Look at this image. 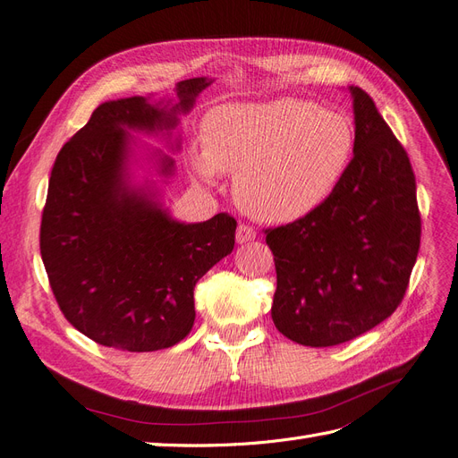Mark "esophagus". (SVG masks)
I'll list each match as a JSON object with an SVG mask.
<instances>
[{
    "label": "esophagus",
    "mask_w": 458,
    "mask_h": 458,
    "mask_svg": "<svg viewBox=\"0 0 458 458\" xmlns=\"http://www.w3.org/2000/svg\"><path fill=\"white\" fill-rule=\"evenodd\" d=\"M256 239V231L250 227V225H244V224H239L237 227V242L239 244H246Z\"/></svg>",
    "instance_id": "34e87169"
}]
</instances>
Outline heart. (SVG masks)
<instances>
[{"label": "heart", "instance_id": "heart-1", "mask_svg": "<svg viewBox=\"0 0 458 458\" xmlns=\"http://www.w3.org/2000/svg\"><path fill=\"white\" fill-rule=\"evenodd\" d=\"M204 148L191 168L206 183L234 175V199L246 214L288 224L318 210L340 187L355 152L348 116L301 99L229 103L204 120Z\"/></svg>", "mask_w": 458, "mask_h": 458}]
</instances>
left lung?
<instances>
[{
    "label": "left lung",
    "instance_id": "8db88e82",
    "mask_svg": "<svg viewBox=\"0 0 458 458\" xmlns=\"http://www.w3.org/2000/svg\"><path fill=\"white\" fill-rule=\"evenodd\" d=\"M350 93L355 152L340 187L313 214L266 229L276 271L273 323L311 348L353 340L390 317L420 248L407 152L370 97L357 86Z\"/></svg>",
    "mask_w": 458,
    "mask_h": 458
}]
</instances>
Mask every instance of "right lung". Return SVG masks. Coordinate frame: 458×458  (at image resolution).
<instances>
[{
    "label": "right lung",
    "instance_id": "obj_1",
    "mask_svg": "<svg viewBox=\"0 0 458 458\" xmlns=\"http://www.w3.org/2000/svg\"><path fill=\"white\" fill-rule=\"evenodd\" d=\"M210 84L179 81L175 103L128 97L99 105L53 164L41 259L66 321L106 348L140 353L182 342L195 323V284L233 252L234 217L182 224L157 189L130 179L128 131L174 130ZM160 174H174L170 157H160Z\"/></svg>",
    "mask_w": 458,
    "mask_h": 458
}]
</instances>
